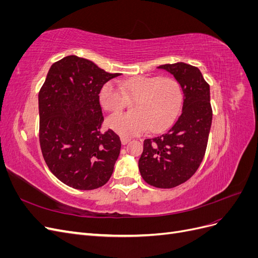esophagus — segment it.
Listing matches in <instances>:
<instances>
[{
    "mask_svg": "<svg viewBox=\"0 0 258 258\" xmlns=\"http://www.w3.org/2000/svg\"><path fill=\"white\" fill-rule=\"evenodd\" d=\"M120 141H121V143L123 144V145H126V144H128L129 142H130V139L129 138H120Z\"/></svg>",
    "mask_w": 258,
    "mask_h": 258,
    "instance_id": "1",
    "label": "esophagus"
}]
</instances>
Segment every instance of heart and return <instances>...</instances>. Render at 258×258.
<instances>
[{
	"label": "heart",
	"mask_w": 258,
	"mask_h": 258,
	"mask_svg": "<svg viewBox=\"0 0 258 258\" xmlns=\"http://www.w3.org/2000/svg\"><path fill=\"white\" fill-rule=\"evenodd\" d=\"M106 83L100 91V103L105 111L123 110L128 100H136L135 113H119L108 117L106 126L119 136L131 138L150 128L152 132L168 129L174 122L183 104V90L171 77L136 76Z\"/></svg>",
	"instance_id": "b5f03b06"
}]
</instances>
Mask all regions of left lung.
<instances>
[{
  "instance_id": "1",
  "label": "left lung",
  "mask_w": 258,
  "mask_h": 258,
  "mask_svg": "<svg viewBox=\"0 0 258 258\" xmlns=\"http://www.w3.org/2000/svg\"><path fill=\"white\" fill-rule=\"evenodd\" d=\"M173 74L184 93L183 111L166 134L144 140L139 170L157 188H173L196 173L212 124L210 86L196 67L177 62L158 67Z\"/></svg>"
}]
</instances>
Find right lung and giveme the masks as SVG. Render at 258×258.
Segmentation results:
<instances>
[{
	"mask_svg": "<svg viewBox=\"0 0 258 258\" xmlns=\"http://www.w3.org/2000/svg\"><path fill=\"white\" fill-rule=\"evenodd\" d=\"M118 75L72 54L54 62L38 92L43 157L52 174L75 189L99 188L113 174L121 142L113 130L101 131L99 93Z\"/></svg>",
	"mask_w": 258,
	"mask_h": 258,
	"instance_id": "1",
	"label": "right lung"
}]
</instances>
